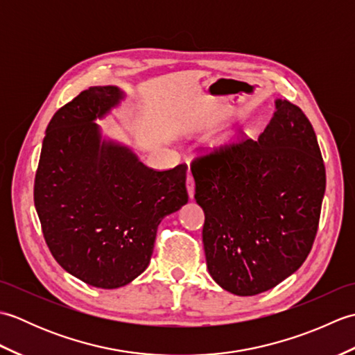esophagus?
Masks as SVG:
<instances>
[{
	"label": "esophagus",
	"mask_w": 355,
	"mask_h": 355,
	"mask_svg": "<svg viewBox=\"0 0 355 355\" xmlns=\"http://www.w3.org/2000/svg\"><path fill=\"white\" fill-rule=\"evenodd\" d=\"M186 187H187V192H189V197L193 198V193H195V180L192 177V173H189L186 178Z\"/></svg>",
	"instance_id": "obj_1"
}]
</instances>
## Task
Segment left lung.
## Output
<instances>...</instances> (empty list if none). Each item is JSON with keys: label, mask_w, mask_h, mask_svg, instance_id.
I'll return each instance as SVG.
<instances>
[{"label": "left lung", "mask_w": 355, "mask_h": 355, "mask_svg": "<svg viewBox=\"0 0 355 355\" xmlns=\"http://www.w3.org/2000/svg\"><path fill=\"white\" fill-rule=\"evenodd\" d=\"M205 210L202 244L214 281L254 296L293 275L318 235L325 164L304 111L276 101L258 140L200 154L191 163Z\"/></svg>", "instance_id": "1"}]
</instances>
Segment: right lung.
<instances>
[{
  "label": "right lung",
  "instance_id": "add662e5",
  "mask_svg": "<svg viewBox=\"0 0 355 355\" xmlns=\"http://www.w3.org/2000/svg\"><path fill=\"white\" fill-rule=\"evenodd\" d=\"M122 97L117 87H92L55 112L33 189L53 258L82 282L108 290L146 270L158 224L189 200L187 164L155 171L126 146L101 140L94 120Z\"/></svg>",
  "mask_w": 355,
  "mask_h": 355
}]
</instances>
